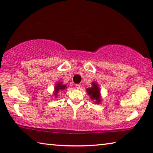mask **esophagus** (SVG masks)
<instances>
[{"label":"esophagus","mask_w":153,"mask_h":153,"mask_svg":"<svg viewBox=\"0 0 153 153\" xmlns=\"http://www.w3.org/2000/svg\"><path fill=\"white\" fill-rule=\"evenodd\" d=\"M76 88L77 89H80V88H82V86H81V84H76Z\"/></svg>","instance_id":"1"}]
</instances>
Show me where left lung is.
Here are the masks:
<instances>
[{
	"mask_svg": "<svg viewBox=\"0 0 153 153\" xmlns=\"http://www.w3.org/2000/svg\"><path fill=\"white\" fill-rule=\"evenodd\" d=\"M86 91L92 99L97 101L96 103L100 102V97H99V93H100V92H99V89L97 84L94 82L93 84V87L88 88L86 90Z\"/></svg>",
	"mask_w": 153,
	"mask_h": 153,
	"instance_id": "obj_1",
	"label": "left lung"
}]
</instances>
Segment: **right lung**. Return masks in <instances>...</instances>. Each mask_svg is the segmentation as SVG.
I'll return each mask as SVG.
<instances>
[{
	"mask_svg": "<svg viewBox=\"0 0 153 153\" xmlns=\"http://www.w3.org/2000/svg\"><path fill=\"white\" fill-rule=\"evenodd\" d=\"M66 88V85H62V83H58L56 84V86L55 87V95H57L58 93L60 91H62Z\"/></svg>",
	"mask_w": 153,
	"mask_h": 153,
	"instance_id": "right-lung-1",
	"label": "right lung"
}]
</instances>
